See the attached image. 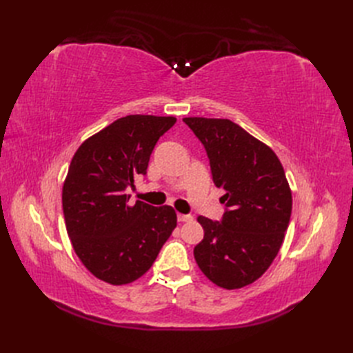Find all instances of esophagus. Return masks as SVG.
<instances>
[{
	"label": "esophagus",
	"mask_w": 353,
	"mask_h": 353,
	"mask_svg": "<svg viewBox=\"0 0 353 353\" xmlns=\"http://www.w3.org/2000/svg\"><path fill=\"white\" fill-rule=\"evenodd\" d=\"M178 221L179 222H190V221H193V216H191V215H183V213H179Z\"/></svg>",
	"instance_id": "esophagus-1"
}]
</instances>
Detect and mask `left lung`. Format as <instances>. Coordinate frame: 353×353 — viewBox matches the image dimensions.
I'll use <instances>...</instances> for the list:
<instances>
[{
	"instance_id": "left-lung-1",
	"label": "left lung",
	"mask_w": 353,
	"mask_h": 353,
	"mask_svg": "<svg viewBox=\"0 0 353 353\" xmlns=\"http://www.w3.org/2000/svg\"><path fill=\"white\" fill-rule=\"evenodd\" d=\"M209 157L212 179L225 190L221 221L199 216L205 237L194 248L201 272L234 290L270 268L292 216V191L271 148L230 119L184 117Z\"/></svg>"
}]
</instances>
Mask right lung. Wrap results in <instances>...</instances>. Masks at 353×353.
Segmentation results:
<instances>
[{
    "mask_svg": "<svg viewBox=\"0 0 353 353\" xmlns=\"http://www.w3.org/2000/svg\"><path fill=\"white\" fill-rule=\"evenodd\" d=\"M176 122L172 116L130 114L83 141L63 185V213L81 262L97 279L121 285L144 275L176 227L170 206L137 200L128 187L147 174L152 152Z\"/></svg>",
    "mask_w": 353,
    "mask_h": 353,
    "instance_id": "add662e5",
    "label": "right lung"
}]
</instances>
